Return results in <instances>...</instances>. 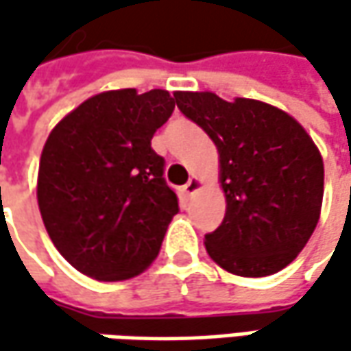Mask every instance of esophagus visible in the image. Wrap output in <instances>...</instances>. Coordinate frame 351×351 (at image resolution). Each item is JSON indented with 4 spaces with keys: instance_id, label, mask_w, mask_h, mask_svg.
Here are the masks:
<instances>
[{
    "instance_id": "obj_1",
    "label": "esophagus",
    "mask_w": 351,
    "mask_h": 351,
    "mask_svg": "<svg viewBox=\"0 0 351 351\" xmlns=\"http://www.w3.org/2000/svg\"><path fill=\"white\" fill-rule=\"evenodd\" d=\"M199 189H201V180H199V178H191L189 182L183 185V193H185L187 197L193 195V193L199 191Z\"/></svg>"
}]
</instances>
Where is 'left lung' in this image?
<instances>
[{
	"instance_id": "obj_1",
	"label": "left lung",
	"mask_w": 351,
	"mask_h": 351,
	"mask_svg": "<svg viewBox=\"0 0 351 351\" xmlns=\"http://www.w3.org/2000/svg\"><path fill=\"white\" fill-rule=\"evenodd\" d=\"M173 97L219 150L226 213L205 234L209 256L234 276L277 274L304 248L320 217L324 164L315 142L267 103H230L210 91H176Z\"/></svg>"
}]
</instances>
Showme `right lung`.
<instances>
[{
	"mask_svg": "<svg viewBox=\"0 0 351 351\" xmlns=\"http://www.w3.org/2000/svg\"><path fill=\"white\" fill-rule=\"evenodd\" d=\"M173 107L166 89L105 91L50 132L38 209L56 250L84 276L123 281L156 260L180 205L150 141Z\"/></svg>",
	"mask_w": 351,
	"mask_h": 351,
	"instance_id": "right-lung-1",
	"label": "right lung"
}]
</instances>
